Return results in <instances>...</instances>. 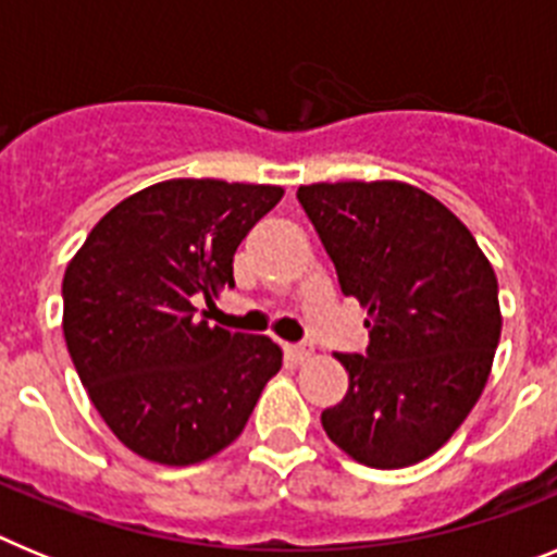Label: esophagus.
<instances>
[{"label":"esophagus","instance_id":"obj_1","mask_svg":"<svg viewBox=\"0 0 557 557\" xmlns=\"http://www.w3.org/2000/svg\"><path fill=\"white\" fill-rule=\"evenodd\" d=\"M284 357L293 362V366H301V362H307L309 357H312V348L307 346H284Z\"/></svg>","mask_w":557,"mask_h":557}]
</instances>
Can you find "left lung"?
Listing matches in <instances>:
<instances>
[{"label":"left lung","mask_w":557,"mask_h":557,"mask_svg":"<svg viewBox=\"0 0 557 557\" xmlns=\"http://www.w3.org/2000/svg\"><path fill=\"white\" fill-rule=\"evenodd\" d=\"M343 293L366 309L368 354H334L348 393L323 410L332 444L371 469L426 460L460 430L499 346V287L471 231L405 181L298 186Z\"/></svg>","instance_id":"obj_1"}]
</instances>
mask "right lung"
<instances>
[{
	"mask_svg": "<svg viewBox=\"0 0 557 557\" xmlns=\"http://www.w3.org/2000/svg\"><path fill=\"white\" fill-rule=\"evenodd\" d=\"M282 186L172 178L113 206L63 273V337L108 430L139 457L195 466L239 437L282 348L195 321L234 287V253Z\"/></svg>",
	"mask_w": 557,
	"mask_h": 557,
	"instance_id": "add662e5",
	"label": "right lung"
}]
</instances>
